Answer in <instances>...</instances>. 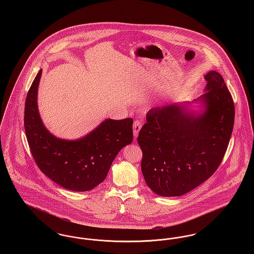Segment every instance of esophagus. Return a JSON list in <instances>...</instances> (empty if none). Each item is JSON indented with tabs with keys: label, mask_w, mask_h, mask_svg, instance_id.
<instances>
[{
	"label": "esophagus",
	"mask_w": 254,
	"mask_h": 254,
	"mask_svg": "<svg viewBox=\"0 0 254 254\" xmlns=\"http://www.w3.org/2000/svg\"><path fill=\"white\" fill-rule=\"evenodd\" d=\"M141 127H142V122L140 121V120L134 121V124H133V133H134L135 137L138 136V133L140 131Z\"/></svg>",
	"instance_id": "esophagus-1"
}]
</instances>
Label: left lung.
<instances>
[{"mask_svg":"<svg viewBox=\"0 0 254 254\" xmlns=\"http://www.w3.org/2000/svg\"><path fill=\"white\" fill-rule=\"evenodd\" d=\"M199 98L205 111L192 115L179 105L150 109L137 138L146 185L160 196H181L207 180L225 156L234 124V103L223 77L205 76Z\"/></svg>","mask_w":254,"mask_h":254,"instance_id":"8db88e82","label":"left lung"}]
</instances>
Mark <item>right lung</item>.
Masks as SVG:
<instances>
[{
	"mask_svg": "<svg viewBox=\"0 0 254 254\" xmlns=\"http://www.w3.org/2000/svg\"><path fill=\"white\" fill-rule=\"evenodd\" d=\"M42 69L30 86L24 107V130L38 168L53 182L73 191H87L104 181L113 160L132 142V118L108 119L84 138L66 141L44 127L37 108Z\"/></svg>",
	"mask_w": 254,
	"mask_h": 254,
	"instance_id": "obj_1",
	"label": "right lung"
}]
</instances>
